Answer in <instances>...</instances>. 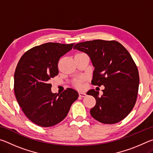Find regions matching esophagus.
Returning a JSON list of instances; mask_svg holds the SVG:
<instances>
[{
	"mask_svg": "<svg viewBox=\"0 0 153 153\" xmlns=\"http://www.w3.org/2000/svg\"><path fill=\"white\" fill-rule=\"evenodd\" d=\"M79 97H85L86 96V93H84V92H79Z\"/></svg>",
	"mask_w": 153,
	"mask_h": 153,
	"instance_id": "obj_1",
	"label": "esophagus"
}]
</instances>
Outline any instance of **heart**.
Returning <instances> with one entry per match:
<instances>
[{
    "label": "heart",
    "mask_w": 153,
    "mask_h": 153,
    "mask_svg": "<svg viewBox=\"0 0 153 153\" xmlns=\"http://www.w3.org/2000/svg\"><path fill=\"white\" fill-rule=\"evenodd\" d=\"M76 86H77V87H80V86H81V84H80V82L77 81L76 82Z\"/></svg>",
    "instance_id": "obj_1"
}]
</instances>
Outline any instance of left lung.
<instances>
[{
  "instance_id": "obj_1",
  "label": "left lung",
  "mask_w": 153,
  "mask_h": 153,
  "mask_svg": "<svg viewBox=\"0 0 153 153\" xmlns=\"http://www.w3.org/2000/svg\"><path fill=\"white\" fill-rule=\"evenodd\" d=\"M86 53L94 67L92 84L103 85V94L90 90L86 93L96 99L90 109L92 117L106 124L123 120L132 110L139 86L138 68L130 54L115 40H94L76 44L74 47Z\"/></svg>"
}]
</instances>
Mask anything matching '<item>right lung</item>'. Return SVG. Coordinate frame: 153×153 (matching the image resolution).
Wrapping results in <instances>:
<instances>
[{"mask_svg": "<svg viewBox=\"0 0 153 153\" xmlns=\"http://www.w3.org/2000/svg\"><path fill=\"white\" fill-rule=\"evenodd\" d=\"M74 44L48 42L24 54L14 74V91L26 117L41 127H51L63 121L78 93L67 88L60 94L53 93L51 78L59 74V59L71 51Z\"/></svg>", "mask_w": 153, "mask_h": 153, "instance_id": "obj_1", "label": "right lung"}]
</instances>
